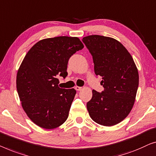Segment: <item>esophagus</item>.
<instances>
[{
    "label": "esophagus",
    "instance_id": "obj_1",
    "mask_svg": "<svg viewBox=\"0 0 156 156\" xmlns=\"http://www.w3.org/2000/svg\"><path fill=\"white\" fill-rule=\"evenodd\" d=\"M75 89L76 90L78 91H80V90H82V87H79V86H76L75 87Z\"/></svg>",
    "mask_w": 156,
    "mask_h": 156
}]
</instances>
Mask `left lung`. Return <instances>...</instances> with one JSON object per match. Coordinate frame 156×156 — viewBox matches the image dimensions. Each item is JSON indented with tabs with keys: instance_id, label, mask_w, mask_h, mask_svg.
<instances>
[{
	"instance_id": "left-lung-1",
	"label": "left lung",
	"mask_w": 156,
	"mask_h": 156,
	"mask_svg": "<svg viewBox=\"0 0 156 156\" xmlns=\"http://www.w3.org/2000/svg\"><path fill=\"white\" fill-rule=\"evenodd\" d=\"M83 41L93 56L96 76L102 77L104 91L93 90L87 103L91 119L102 126H112L124 120L134 105L139 72L132 56L115 39L90 35Z\"/></svg>"
}]
</instances>
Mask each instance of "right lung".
<instances>
[{
    "mask_svg": "<svg viewBox=\"0 0 156 156\" xmlns=\"http://www.w3.org/2000/svg\"><path fill=\"white\" fill-rule=\"evenodd\" d=\"M84 45L78 37L44 39L29 50L17 73V90L27 117L45 129L66 122L76 94L60 88L58 76L66 78L70 57Z\"/></svg>",
    "mask_w": 156,
    "mask_h": 156,
    "instance_id": "add662e5",
    "label": "right lung"
}]
</instances>
